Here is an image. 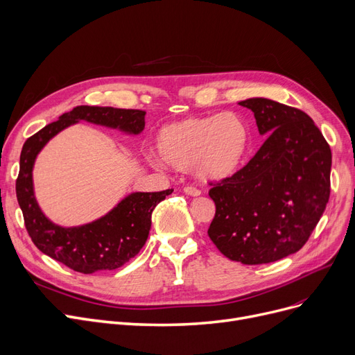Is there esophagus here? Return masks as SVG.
<instances>
[{"mask_svg":"<svg viewBox=\"0 0 355 355\" xmlns=\"http://www.w3.org/2000/svg\"><path fill=\"white\" fill-rule=\"evenodd\" d=\"M183 192L189 195V196H199L200 195V191L198 188H193V187H184Z\"/></svg>","mask_w":355,"mask_h":355,"instance_id":"1","label":"esophagus"}]
</instances>
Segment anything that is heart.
Instances as JSON below:
<instances>
[{"label":"heart","mask_w":355,"mask_h":355,"mask_svg":"<svg viewBox=\"0 0 355 355\" xmlns=\"http://www.w3.org/2000/svg\"><path fill=\"white\" fill-rule=\"evenodd\" d=\"M248 147V127L235 112L189 116L162 127L156 137L160 160L204 180H223L239 171Z\"/></svg>","instance_id":"heart-1"}]
</instances>
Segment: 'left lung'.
<instances>
[{"label":"left lung","mask_w":355,"mask_h":355,"mask_svg":"<svg viewBox=\"0 0 355 355\" xmlns=\"http://www.w3.org/2000/svg\"><path fill=\"white\" fill-rule=\"evenodd\" d=\"M266 141L231 178L209 182L215 216L208 235L232 261L264 264L299 251L322 216L332 155L303 111L266 98L240 103Z\"/></svg>","instance_id":"8db88e82"}]
</instances>
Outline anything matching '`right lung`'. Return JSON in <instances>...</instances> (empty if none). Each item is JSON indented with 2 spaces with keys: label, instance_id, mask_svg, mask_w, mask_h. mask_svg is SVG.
<instances>
[{
  "label": "right lung",
  "instance_id": "obj_1",
  "mask_svg": "<svg viewBox=\"0 0 355 355\" xmlns=\"http://www.w3.org/2000/svg\"><path fill=\"white\" fill-rule=\"evenodd\" d=\"M144 116L146 111L141 110L80 105L64 112L58 121L47 124L26 140L20 155L15 193L30 239L46 256L75 272L91 275L99 270L121 267L139 254L148 237L153 209L173 189L131 193L96 221L76 228H62L42 214L33 193L31 171L43 146L67 125L85 120L139 134L146 124Z\"/></svg>",
  "mask_w": 355,
  "mask_h": 355
}]
</instances>
